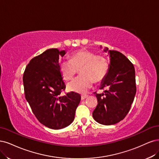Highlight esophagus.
<instances>
[{
	"mask_svg": "<svg viewBox=\"0 0 159 159\" xmlns=\"http://www.w3.org/2000/svg\"><path fill=\"white\" fill-rule=\"evenodd\" d=\"M88 95H82L81 96V100H84V99H86V98H88Z\"/></svg>",
	"mask_w": 159,
	"mask_h": 159,
	"instance_id": "esophagus-1",
	"label": "esophagus"
}]
</instances>
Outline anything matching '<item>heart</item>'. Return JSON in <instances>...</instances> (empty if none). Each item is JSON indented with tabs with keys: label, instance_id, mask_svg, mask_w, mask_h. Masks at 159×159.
I'll use <instances>...</instances> for the list:
<instances>
[{
	"label": "heart",
	"instance_id": "b5f03b06",
	"mask_svg": "<svg viewBox=\"0 0 159 159\" xmlns=\"http://www.w3.org/2000/svg\"><path fill=\"white\" fill-rule=\"evenodd\" d=\"M59 70L66 80H72L77 70L81 75L67 86L70 91L85 94L95 83L103 80L109 69V61L104 55H96L89 50L83 49L74 53L70 61L63 59L59 62Z\"/></svg>",
	"mask_w": 159,
	"mask_h": 159
}]
</instances>
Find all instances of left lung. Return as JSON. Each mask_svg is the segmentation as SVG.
I'll list each match as a JSON object with an SVG mask.
<instances>
[{
	"label": "left lung",
	"instance_id": "left-lung-1",
	"mask_svg": "<svg viewBox=\"0 0 159 159\" xmlns=\"http://www.w3.org/2000/svg\"><path fill=\"white\" fill-rule=\"evenodd\" d=\"M104 52L110 56V65L100 89H107L104 94H96L98 105L93 116L99 124L109 125L120 122L129 112L136 94L135 75L134 65L124 55L107 48Z\"/></svg>",
	"mask_w": 159,
	"mask_h": 159
}]
</instances>
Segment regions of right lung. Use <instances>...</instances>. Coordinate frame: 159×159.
<instances>
[{
	"label": "right lung",
	"instance_id": "obj_1",
	"mask_svg": "<svg viewBox=\"0 0 159 159\" xmlns=\"http://www.w3.org/2000/svg\"><path fill=\"white\" fill-rule=\"evenodd\" d=\"M65 50L49 49L30 61L23 76L25 97L35 116L43 125L53 129L67 127L75 119L81 99L70 92L61 95L65 84L59 70V56Z\"/></svg>",
	"mask_w": 159,
	"mask_h": 159
}]
</instances>
